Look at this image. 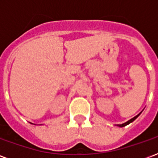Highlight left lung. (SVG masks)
Wrapping results in <instances>:
<instances>
[{"label":"left lung","instance_id":"left-lung-1","mask_svg":"<svg viewBox=\"0 0 158 158\" xmlns=\"http://www.w3.org/2000/svg\"><path fill=\"white\" fill-rule=\"evenodd\" d=\"M139 114H140V113H139ZM139 114H138V115H137V116H135V118H131L130 119V120H129V121H128V122H126V123H123V124H119V127H124V126H126V125H128V124H129V123H132L133 121H134V120H135L136 118H138V116H139Z\"/></svg>","mask_w":158,"mask_h":158}]
</instances>
